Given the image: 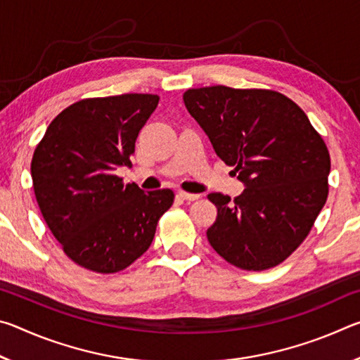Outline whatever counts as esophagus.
Instances as JSON below:
<instances>
[{
  "instance_id": "obj_1",
  "label": "esophagus",
  "mask_w": 360,
  "mask_h": 360,
  "mask_svg": "<svg viewBox=\"0 0 360 360\" xmlns=\"http://www.w3.org/2000/svg\"><path fill=\"white\" fill-rule=\"evenodd\" d=\"M178 197L179 198H182V200H186V202H195V200H198L200 198V195L198 193H187V192H178Z\"/></svg>"
}]
</instances>
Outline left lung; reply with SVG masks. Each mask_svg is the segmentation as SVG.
<instances>
[{
	"mask_svg": "<svg viewBox=\"0 0 360 360\" xmlns=\"http://www.w3.org/2000/svg\"><path fill=\"white\" fill-rule=\"evenodd\" d=\"M219 158L245 191L235 200L210 193L217 219L210 245L243 270L276 266L300 246L326 205L330 155L294 101L273 90L225 85L184 94Z\"/></svg>",
	"mask_w": 360,
	"mask_h": 360,
	"instance_id": "8db88e82",
	"label": "left lung"
}]
</instances>
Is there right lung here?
Listing matches in <instances>:
<instances>
[{
	"label": "right lung",
	"instance_id": "obj_1",
	"mask_svg": "<svg viewBox=\"0 0 360 360\" xmlns=\"http://www.w3.org/2000/svg\"><path fill=\"white\" fill-rule=\"evenodd\" d=\"M157 95L87 98L63 109L36 146L32 179L42 217L65 254L87 270L115 273L148 251L173 205L169 188L144 192L115 176L130 167Z\"/></svg>",
	"mask_w": 360,
	"mask_h": 360
}]
</instances>
